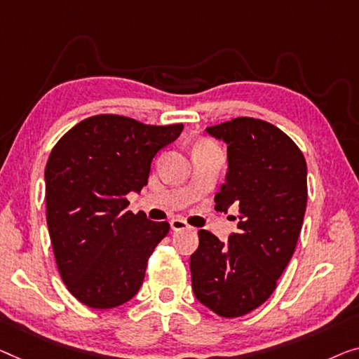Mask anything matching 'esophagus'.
<instances>
[{"label":"esophagus","mask_w":359,"mask_h":359,"mask_svg":"<svg viewBox=\"0 0 359 359\" xmlns=\"http://www.w3.org/2000/svg\"><path fill=\"white\" fill-rule=\"evenodd\" d=\"M170 227H172V231H182V229H189V224H187L184 219L175 217L170 221Z\"/></svg>","instance_id":"obj_1"}]
</instances>
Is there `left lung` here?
Here are the masks:
<instances>
[{
  "label": "left lung",
  "instance_id": "1",
  "mask_svg": "<svg viewBox=\"0 0 359 359\" xmlns=\"http://www.w3.org/2000/svg\"><path fill=\"white\" fill-rule=\"evenodd\" d=\"M206 130L227 143L229 169L214 196L216 210L237 206L240 222L227 243L198 232L191 287L221 318H240L272 295L295 251L306 211V161L297 143L266 121L237 117Z\"/></svg>",
  "mask_w": 359,
  "mask_h": 359
}]
</instances>
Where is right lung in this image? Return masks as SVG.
Instances as JSON below:
<instances>
[{
	"label": "right lung",
	"mask_w": 359,
	"mask_h": 359,
	"mask_svg": "<svg viewBox=\"0 0 359 359\" xmlns=\"http://www.w3.org/2000/svg\"><path fill=\"white\" fill-rule=\"evenodd\" d=\"M182 128L98 114L74 126L51 149L46 224L61 279L80 303L116 308L142 287L148 258L170 226L127 211V195L148 184L153 158Z\"/></svg>",
	"instance_id": "1"
}]
</instances>
